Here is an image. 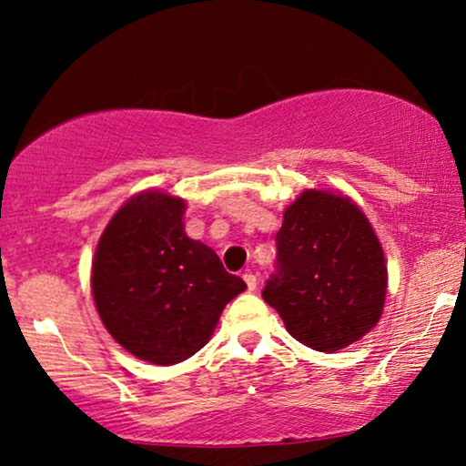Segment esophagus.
Returning a JSON list of instances; mask_svg holds the SVG:
<instances>
[{"mask_svg":"<svg viewBox=\"0 0 466 466\" xmlns=\"http://www.w3.org/2000/svg\"><path fill=\"white\" fill-rule=\"evenodd\" d=\"M242 279L247 281V288H248V291H255V289H257V275H252V273L248 271V273H244V275H242Z\"/></svg>","mask_w":466,"mask_h":466,"instance_id":"esophagus-1","label":"esophagus"}]
</instances>
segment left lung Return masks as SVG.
<instances>
[{
	"label": "left lung",
	"instance_id": "obj_1",
	"mask_svg": "<svg viewBox=\"0 0 466 466\" xmlns=\"http://www.w3.org/2000/svg\"><path fill=\"white\" fill-rule=\"evenodd\" d=\"M275 242L278 273L263 299L296 341L335 353L376 327L389 273L372 224L350 197L306 188L283 211Z\"/></svg>",
	"mask_w": 466,
	"mask_h": 466
}]
</instances>
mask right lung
I'll return each instance as SVG.
<instances>
[{"label": "right lung", "mask_w": 466, "mask_h": 466, "mask_svg": "<svg viewBox=\"0 0 466 466\" xmlns=\"http://www.w3.org/2000/svg\"><path fill=\"white\" fill-rule=\"evenodd\" d=\"M187 203L141 191L116 211L92 261L102 325L133 356L172 366L209 341L226 304L247 289L208 244L188 238Z\"/></svg>", "instance_id": "1"}]
</instances>
